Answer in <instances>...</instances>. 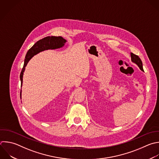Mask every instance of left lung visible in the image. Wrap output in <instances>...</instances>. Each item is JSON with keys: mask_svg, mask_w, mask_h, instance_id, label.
Here are the masks:
<instances>
[{"mask_svg": "<svg viewBox=\"0 0 159 159\" xmlns=\"http://www.w3.org/2000/svg\"><path fill=\"white\" fill-rule=\"evenodd\" d=\"M130 57H131V60L132 61H133L134 63H135V64H137L138 65V66L139 67V68L142 70L143 71V66H142V62L140 60V58L136 55L130 53Z\"/></svg>", "mask_w": 159, "mask_h": 159, "instance_id": "1", "label": "left lung"}]
</instances>
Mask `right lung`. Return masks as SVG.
Listing matches in <instances>:
<instances>
[{
    "label": "right lung",
    "instance_id": "add662e5",
    "mask_svg": "<svg viewBox=\"0 0 159 159\" xmlns=\"http://www.w3.org/2000/svg\"><path fill=\"white\" fill-rule=\"evenodd\" d=\"M66 40L64 39L61 37H54V36H48L47 37H45L38 42H37L27 52L25 59L24 61V65L23 66V68L22 70V71L20 73V78L21 81V87L23 82V75L24 72L25 71V66H27L28 62L29 60L36 54L39 53V52L48 50V49H56L59 48L60 47H62ZM20 98H21V91H20Z\"/></svg>",
    "mask_w": 159,
    "mask_h": 159
}]
</instances>
